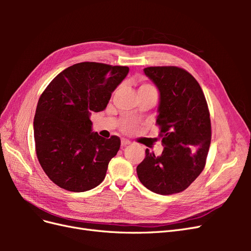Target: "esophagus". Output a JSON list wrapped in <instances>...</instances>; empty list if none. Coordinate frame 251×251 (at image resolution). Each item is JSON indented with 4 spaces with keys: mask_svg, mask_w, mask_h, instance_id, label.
I'll list each match as a JSON object with an SVG mask.
<instances>
[{
    "mask_svg": "<svg viewBox=\"0 0 251 251\" xmlns=\"http://www.w3.org/2000/svg\"><path fill=\"white\" fill-rule=\"evenodd\" d=\"M128 144H131V141L126 138H121V147H126Z\"/></svg>",
    "mask_w": 251,
    "mask_h": 251,
    "instance_id": "1",
    "label": "esophagus"
}]
</instances>
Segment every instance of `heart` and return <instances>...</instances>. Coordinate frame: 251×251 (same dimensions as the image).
<instances>
[{
    "label": "heart",
    "mask_w": 251,
    "mask_h": 251,
    "mask_svg": "<svg viewBox=\"0 0 251 251\" xmlns=\"http://www.w3.org/2000/svg\"><path fill=\"white\" fill-rule=\"evenodd\" d=\"M144 89H155V88L151 85H150V83H143V85L140 86L139 90H144Z\"/></svg>",
    "instance_id": "heart-1"
}]
</instances>
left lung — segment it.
I'll list each match as a JSON object with an SVG mask.
<instances>
[{
  "mask_svg": "<svg viewBox=\"0 0 251 251\" xmlns=\"http://www.w3.org/2000/svg\"><path fill=\"white\" fill-rule=\"evenodd\" d=\"M160 92L156 125L164 147L161 156L146 150L137 166L141 183L159 195L183 192L202 173L211 140L208 105L191 73L179 67L144 68Z\"/></svg>",
  "mask_w": 251,
  "mask_h": 251,
  "instance_id": "left-lung-1",
  "label": "left lung"
}]
</instances>
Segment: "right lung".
Instances as JSON below:
<instances>
[{
  "label": "right lung",
  "mask_w": 251,
  "mask_h": 251,
  "mask_svg": "<svg viewBox=\"0 0 251 251\" xmlns=\"http://www.w3.org/2000/svg\"><path fill=\"white\" fill-rule=\"evenodd\" d=\"M126 66L83 62L60 72L42 93L33 121L35 151L49 179L81 193L100 184L120 139L92 132L91 112L105 109Z\"/></svg>",
  "instance_id": "1"
}]
</instances>
